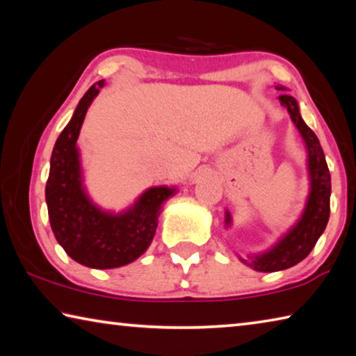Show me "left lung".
<instances>
[{
  "label": "left lung",
  "instance_id": "1",
  "mask_svg": "<svg viewBox=\"0 0 356 356\" xmlns=\"http://www.w3.org/2000/svg\"><path fill=\"white\" fill-rule=\"evenodd\" d=\"M276 89L286 91V88L282 86H276ZM280 102L282 106L287 108L292 122L298 129L300 135L303 136L306 149H308L311 190L301 218L273 248H270L267 252H262V254L250 256L248 261L240 257L243 264L250 265L257 272H280V270L291 268L303 261L316 246L330 218L331 177L323 149L314 131L301 119L297 100L292 95L281 94ZM229 225H231V215L226 212V226Z\"/></svg>",
  "mask_w": 356,
  "mask_h": 356
}]
</instances>
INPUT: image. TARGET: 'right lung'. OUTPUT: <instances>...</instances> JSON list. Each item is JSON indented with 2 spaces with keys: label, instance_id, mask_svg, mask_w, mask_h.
<instances>
[{
  "label": "right lung",
  "instance_id": "right-lung-1",
  "mask_svg": "<svg viewBox=\"0 0 356 356\" xmlns=\"http://www.w3.org/2000/svg\"><path fill=\"white\" fill-rule=\"evenodd\" d=\"M104 84L100 80L88 89L56 140L45 186L48 218L58 243L78 264L100 270L127 265L149 248L161 206L174 195V188L154 186L118 215L104 212L88 197L76 140L88 108Z\"/></svg>",
  "mask_w": 356,
  "mask_h": 356
}]
</instances>
